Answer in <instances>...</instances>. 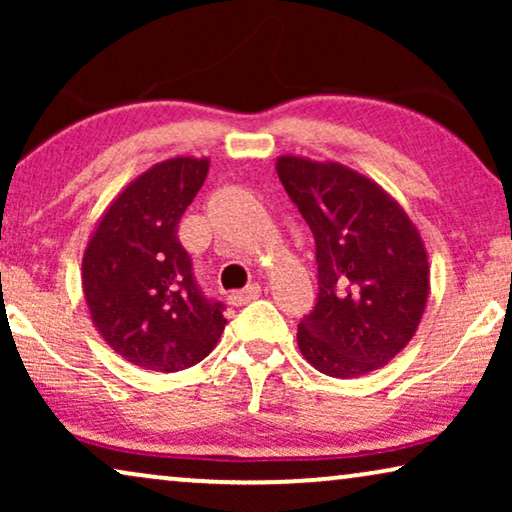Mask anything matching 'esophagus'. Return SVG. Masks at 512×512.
I'll return each instance as SVG.
<instances>
[{
	"instance_id": "obj_1",
	"label": "esophagus",
	"mask_w": 512,
	"mask_h": 512,
	"mask_svg": "<svg viewBox=\"0 0 512 512\" xmlns=\"http://www.w3.org/2000/svg\"><path fill=\"white\" fill-rule=\"evenodd\" d=\"M258 296H261V286H258L256 282L254 284H249L247 289H242V291H233L228 296V303L230 305H235V307H240V305H247V303H251V300H256Z\"/></svg>"
}]
</instances>
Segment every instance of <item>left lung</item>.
I'll list each match as a JSON object with an SVG mask.
<instances>
[{
    "label": "left lung",
    "mask_w": 512,
    "mask_h": 512,
    "mask_svg": "<svg viewBox=\"0 0 512 512\" xmlns=\"http://www.w3.org/2000/svg\"><path fill=\"white\" fill-rule=\"evenodd\" d=\"M277 174L317 244L319 298L298 349L328 377L387 366L415 335L429 298V256L405 209L352 167L279 156Z\"/></svg>",
    "instance_id": "1"
}]
</instances>
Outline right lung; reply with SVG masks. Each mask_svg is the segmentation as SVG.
<instances>
[{
    "instance_id": "right-lung-1",
    "label": "right lung",
    "mask_w": 512,
    "mask_h": 512,
    "mask_svg": "<svg viewBox=\"0 0 512 512\" xmlns=\"http://www.w3.org/2000/svg\"><path fill=\"white\" fill-rule=\"evenodd\" d=\"M209 158L177 156L149 167L111 200L83 251L90 319L132 366L191 368L212 352L226 319L202 296L177 228L205 184Z\"/></svg>"
}]
</instances>
